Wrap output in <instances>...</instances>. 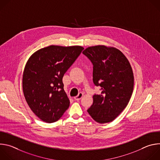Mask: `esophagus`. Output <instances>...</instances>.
<instances>
[{"label": "esophagus", "mask_w": 160, "mask_h": 160, "mask_svg": "<svg viewBox=\"0 0 160 160\" xmlns=\"http://www.w3.org/2000/svg\"><path fill=\"white\" fill-rule=\"evenodd\" d=\"M83 94L82 92H80V93L78 94L77 96H76V97L74 98V99H75V100H77V101H79V100H80V99L83 98Z\"/></svg>", "instance_id": "obj_1"}]
</instances>
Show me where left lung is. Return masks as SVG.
Here are the masks:
<instances>
[{"mask_svg":"<svg viewBox=\"0 0 160 160\" xmlns=\"http://www.w3.org/2000/svg\"><path fill=\"white\" fill-rule=\"evenodd\" d=\"M93 67V82L101 87L99 95L93 96L87 111L96 122L106 123L115 120L127 107L132 96L134 77L132 66L119 49L104 45L86 48Z\"/></svg>","mask_w":160,"mask_h":160,"instance_id":"obj_1","label":"left lung"}]
</instances>
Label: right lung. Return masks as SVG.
Returning a JSON list of instances; mask_svg holds the SVG:
<instances>
[{
    "label": "right lung",
    "mask_w": 160,
    "mask_h": 160,
    "mask_svg": "<svg viewBox=\"0 0 160 160\" xmlns=\"http://www.w3.org/2000/svg\"><path fill=\"white\" fill-rule=\"evenodd\" d=\"M84 48L51 45L35 52L22 74V91L31 110L47 123L58 121L70 106L62 77Z\"/></svg>",
    "instance_id": "add662e5"
}]
</instances>
